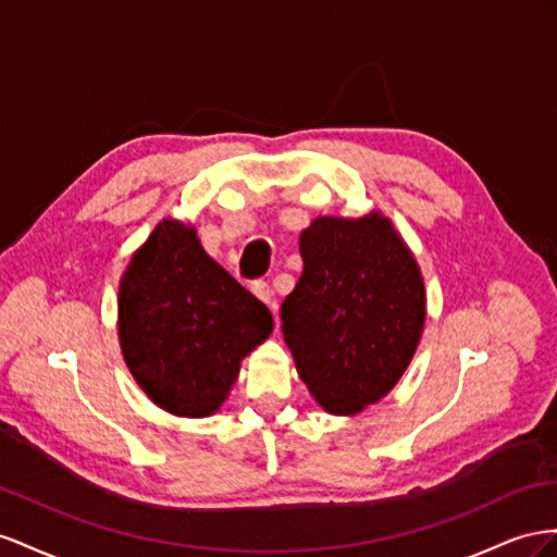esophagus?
Instances as JSON below:
<instances>
[{"instance_id":"obj_1","label":"esophagus","mask_w":557,"mask_h":557,"mask_svg":"<svg viewBox=\"0 0 557 557\" xmlns=\"http://www.w3.org/2000/svg\"><path fill=\"white\" fill-rule=\"evenodd\" d=\"M251 292H253V296L261 298L265 306H270V310L275 312V298H273V289H270V284H268V282L257 280V282L251 284Z\"/></svg>"}]
</instances>
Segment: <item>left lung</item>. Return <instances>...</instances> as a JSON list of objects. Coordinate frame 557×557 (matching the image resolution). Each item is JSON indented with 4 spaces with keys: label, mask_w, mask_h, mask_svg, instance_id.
<instances>
[{
    "label": "left lung",
    "mask_w": 557,
    "mask_h": 557,
    "mask_svg": "<svg viewBox=\"0 0 557 557\" xmlns=\"http://www.w3.org/2000/svg\"><path fill=\"white\" fill-rule=\"evenodd\" d=\"M304 275L282 304L298 377L331 416L387 396L422 338V270L383 212L317 216L300 233Z\"/></svg>",
    "instance_id": "8db88e82"
}]
</instances>
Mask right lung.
Wrapping results in <instances>:
<instances>
[{"label":"right lung","instance_id":"add662e5","mask_svg":"<svg viewBox=\"0 0 557 557\" xmlns=\"http://www.w3.org/2000/svg\"><path fill=\"white\" fill-rule=\"evenodd\" d=\"M270 333L273 314L202 249L190 221H158L123 270V361L139 389L172 416H214L243 359Z\"/></svg>","mask_w":557,"mask_h":557}]
</instances>
